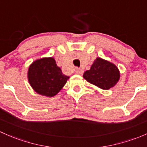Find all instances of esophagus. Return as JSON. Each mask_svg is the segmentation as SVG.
I'll use <instances>...</instances> for the list:
<instances>
[{
    "mask_svg": "<svg viewBox=\"0 0 147 147\" xmlns=\"http://www.w3.org/2000/svg\"><path fill=\"white\" fill-rule=\"evenodd\" d=\"M75 72L78 75H82L83 73V70L82 69H80V68H76V70H75Z\"/></svg>",
    "mask_w": 147,
    "mask_h": 147,
    "instance_id": "1",
    "label": "esophagus"
}]
</instances>
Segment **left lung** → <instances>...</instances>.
<instances>
[{"instance_id": "8db88e82", "label": "left lung", "mask_w": 147, "mask_h": 147, "mask_svg": "<svg viewBox=\"0 0 147 147\" xmlns=\"http://www.w3.org/2000/svg\"><path fill=\"white\" fill-rule=\"evenodd\" d=\"M83 78L91 84L106 90L117 84L120 72L113 63L97 58L90 69L84 72Z\"/></svg>"}]
</instances>
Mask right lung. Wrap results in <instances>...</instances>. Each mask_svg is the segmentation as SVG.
Listing matches in <instances>:
<instances>
[{
    "mask_svg": "<svg viewBox=\"0 0 147 147\" xmlns=\"http://www.w3.org/2000/svg\"><path fill=\"white\" fill-rule=\"evenodd\" d=\"M68 79V76L63 75L53 58L36 60L28 69V80L31 86L36 93L46 96L56 95Z\"/></svg>",
    "mask_w": 147,
    "mask_h": 147,
    "instance_id": "right-lung-1",
    "label": "right lung"
}]
</instances>
